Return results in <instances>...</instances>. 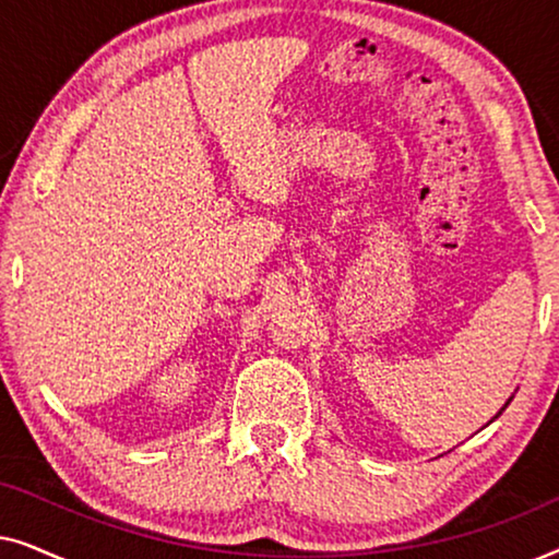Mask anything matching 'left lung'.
Returning a JSON list of instances; mask_svg holds the SVG:
<instances>
[{
    "instance_id": "8db88e82",
    "label": "left lung",
    "mask_w": 559,
    "mask_h": 559,
    "mask_svg": "<svg viewBox=\"0 0 559 559\" xmlns=\"http://www.w3.org/2000/svg\"><path fill=\"white\" fill-rule=\"evenodd\" d=\"M511 400H514V396H509V402H511ZM509 402H507V404H503V407H501V409H499V412H496V417H499V415H501V412H503V409H507V407H509ZM496 417H493V419H496ZM493 419H491V423H493Z\"/></svg>"
}]
</instances>
